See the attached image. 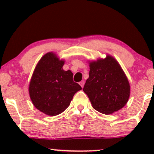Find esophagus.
<instances>
[{"label": "esophagus", "instance_id": "1", "mask_svg": "<svg viewBox=\"0 0 154 154\" xmlns=\"http://www.w3.org/2000/svg\"><path fill=\"white\" fill-rule=\"evenodd\" d=\"M79 85H80V86H81V87H82V88H83V87H84V85H85V82H84V81H81V82H79Z\"/></svg>", "mask_w": 154, "mask_h": 154}]
</instances>
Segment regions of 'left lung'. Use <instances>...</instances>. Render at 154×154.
Segmentation results:
<instances>
[{"label":"left lung","instance_id":"left-lung-1","mask_svg":"<svg viewBox=\"0 0 154 154\" xmlns=\"http://www.w3.org/2000/svg\"><path fill=\"white\" fill-rule=\"evenodd\" d=\"M88 62L89 77L83 91L93 109L105 114L122 109L130 98V85L119 62L109 54H106L105 59L98 58Z\"/></svg>","mask_w":154,"mask_h":154}]
</instances>
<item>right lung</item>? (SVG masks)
Wrapping results in <instances>:
<instances>
[{"instance_id": "obj_1", "label": "right lung", "mask_w": 154, "mask_h": 154, "mask_svg": "<svg viewBox=\"0 0 154 154\" xmlns=\"http://www.w3.org/2000/svg\"><path fill=\"white\" fill-rule=\"evenodd\" d=\"M64 59L48 52L39 60L29 85V95L34 106L48 116L61 114L70 105L74 95L82 90L73 81L71 70L63 69Z\"/></svg>"}]
</instances>
